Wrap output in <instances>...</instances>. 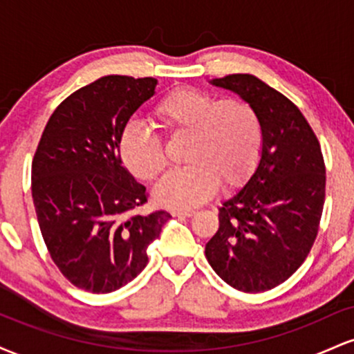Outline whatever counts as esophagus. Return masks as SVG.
Here are the masks:
<instances>
[{
  "label": "esophagus",
  "instance_id": "esophagus-1",
  "mask_svg": "<svg viewBox=\"0 0 354 354\" xmlns=\"http://www.w3.org/2000/svg\"><path fill=\"white\" fill-rule=\"evenodd\" d=\"M193 209H173V216H193Z\"/></svg>",
  "mask_w": 354,
  "mask_h": 354
}]
</instances>
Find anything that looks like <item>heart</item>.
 I'll return each mask as SVG.
<instances>
[{"label":"heart","instance_id":"1","mask_svg":"<svg viewBox=\"0 0 354 354\" xmlns=\"http://www.w3.org/2000/svg\"><path fill=\"white\" fill-rule=\"evenodd\" d=\"M153 120L168 138L186 136L185 168L168 173L154 188L158 203L191 208L218 188L243 185L258 163L263 128L253 104L241 98L216 100L196 88H178L153 109ZM126 168L143 181L156 180L168 165L163 140L143 124L131 123L120 140Z\"/></svg>","mask_w":354,"mask_h":354}]
</instances>
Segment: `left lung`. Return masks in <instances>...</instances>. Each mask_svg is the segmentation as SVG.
I'll return each instance as SVG.
<instances>
[{
  "label": "left lung",
  "mask_w": 354,
  "mask_h": 354,
  "mask_svg": "<svg viewBox=\"0 0 354 354\" xmlns=\"http://www.w3.org/2000/svg\"><path fill=\"white\" fill-rule=\"evenodd\" d=\"M211 84L253 104L263 148L245 188L219 208L205 254L234 290L261 293L286 281L311 251L326 188L323 153L298 106L256 76L228 75Z\"/></svg>",
  "instance_id": "left-lung-1"
}]
</instances>
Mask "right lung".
Masks as SVG:
<instances>
[{
    "label": "right lung",
    "mask_w": 354,
    "mask_h": 354,
    "mask_svg": "<svg viewBox=\"0 0 354 354\" xmlns=\"http://www.w3.org/2000/svg\"><path fill=\"white\" fill-rule=\"evenodd\" d=\"M158 80L109 75L53 111L31 166V194L44 245L71 284L111 293L148 265L146 248L171 214H140L146 188L120 156L126 123Z\"/></svg>",
    "instance_id": "1"
}]
</instances>
